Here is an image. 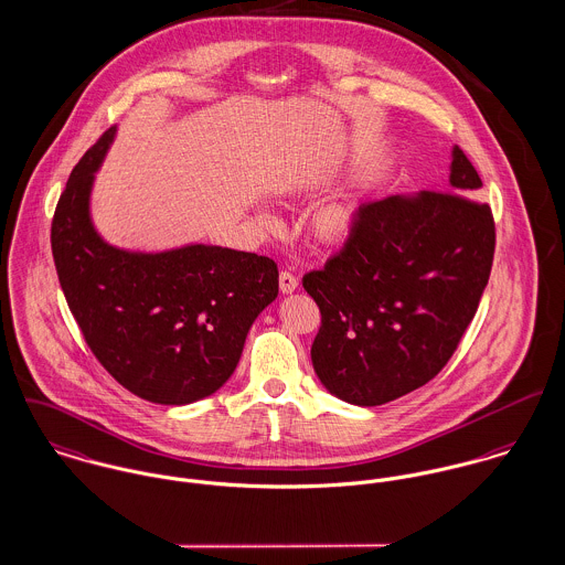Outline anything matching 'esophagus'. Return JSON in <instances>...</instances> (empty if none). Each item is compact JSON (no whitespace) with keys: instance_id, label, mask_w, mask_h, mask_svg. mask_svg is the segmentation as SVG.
I'll list each match as a JSON object with an SVG mask.
<instances>
[{"instance_id":"esophagus-1","label":"esophagus","mask_w":565,"mask_h":565,"mask_svg":"<svg viewBox=\"0 0 565 565\" xmlns=\"http://www.w3.org/2000/svg\"><path fill=\"white\" fill-rule=\"evenodd\" d=\"M297 288H299V277L292 275L290 270H281L279 273V290L284 295H292Z\"/></svg>"}]
</instances>
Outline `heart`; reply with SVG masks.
Segmentation results:
<instances>
[{"instance_id": "b5f03b06", "label": "heart", "mask_w": 565, "mask_h": 565, "mask_svg": "<svg viewBox=\"0 0 565 565\" xmlns=\"http://www.w3.org/2000/svg\"><path fill=\"white\" fill-rule=\"evenodd\" d=\"M324 178H327L324 172L309 174L299 184V189H309L311 184H318ZM356 218H359L356 202L350 198H335L316 209V213L311 217V232L320 243L338 245V243H344L348 236L354 232ZM258 221L266 230H275L279 225L277 217L270 215L268 211H258Z\"/></svg>"}]
</instances>
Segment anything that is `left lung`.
Masks as SVG:
<instances>
[{"mask_svg":"<svg viewBox=\"0 0 565 565\" xmlns=\"http://www.w3.org/2000/svg\"><path fill=\"white\" fill-rule=\"evenodd\" d=\"M447 189L361 206L340 254L303 277L322 316L313 370L348 404L379 406L424 387L478 311L494 221L471 198L481 178L458 146Z\"/></svg>","mask_w":565,"mask_h":565,"instance_id":"1","label":"left lung"}]
</instances>
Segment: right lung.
<instances>
[{
	"instance_id": "obj_1",
	"label": "right lung",
	"mask_w": 565,
	"mask_h": 565,
	"mask_svg": "<svg viewBox=\"0 0 565 565\" xmlns=\"http://www.w3.org/2000/svg\"><path fill=\"white\" fill-rule=\"evenodd\" d=\"M114 137L116 127L87 150L55 206L60 286L87 347L125 390L191 404L234 374L254 320L277 299V264L202 243L168 252L109 245L92 223L89 195Z\"/></svg>"
}]
</instances>
